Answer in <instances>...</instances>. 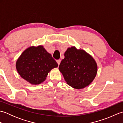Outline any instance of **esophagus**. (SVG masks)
Listing matches in <instances>:
<instances>
[{
	"mask_svg": "<svg viewBox=\"0 0 123 123\" xmlns=\"http://www.w3.org/2000/svg\"><path fill=\"white\" fill-rule=\"evenodd\" d=\"M56 62H57V64H58V65L59 66L60 63H61V60H56Z\"/></svg>",
	"mask_w": 123,
	"mask_h": 123,
	"instance_id": "1",
	"label": "esophagus"
}]
</instances>
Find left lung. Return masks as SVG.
<instances>
[{
	"mask_svg": "<svg viewBox=\"0 0 123 123\" xmlns=\"http://www.w3.org/2000/svg\"><path fill=\"white\" fill-rule=\"evenodd\" d=\"M59 69L68 84L80 89L92 82L97 72V66L90 55L73 46L65 52Z\"/></svg>",
	"mask_w": 123,
	"mask_h": 123,
	"instance_id": "obj_1",
	"label": "left lung"
}]
</instances>
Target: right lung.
<instances>
[{
    "label": "right lung",
    "instance_id": "1",
    "mask_svg": "<svg viewBox=\"0 0 123 123\" xmlns=\"http://www.w3.org/2000/svg\"><path fill=\"white\" fill-rule=\"evenodd\" d=\"M58 64L42 46H32L23 52L16 62V69L23 79L31 84L45 81L48 73Z\"/></svg>",
    "mask_w": 123,
    "mask_h": 123
}]
</instances>
